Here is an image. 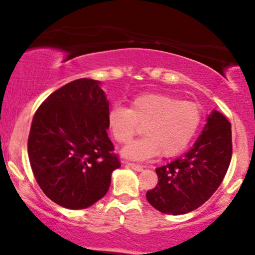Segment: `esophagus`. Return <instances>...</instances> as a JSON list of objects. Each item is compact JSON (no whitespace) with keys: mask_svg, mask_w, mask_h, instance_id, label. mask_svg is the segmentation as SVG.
<instances>
[{"mask_svg":"<svg viewBox=\"0 0 255 255\" xmlns=\"http://www.w3.org/2000/svg\"><path fill=\"white\" fill-rule=\"evenodd\" d=\"M125 163H126V165H128L129 168H131L133 170H135V171H142V170H144V168H142V166L139 165V164H134V163H130V162H125Z\"/></svg>","mask_w":255,"mask_h":255,"instance_id":"34e87169","label":"esophagus"}]
</instances>
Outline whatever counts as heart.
<instances>
[{
    "label": "heart",
    "instance_id": "obj_1",
    "mask_svg": "<svg viewBox=\"0 0 255 255\" xmlns=\"http://www.w3.org/2000/svg\"><path fill=\"white\" fill-rule=\"evenodd\" d=\"M203 121V110L194 102L181 101L166 93H144L129 108L115 107L108 114V126L118 144H128L142 127L144 137L122 150L125 157L145 160L157 156L181 153Z\"/></svg>",
    "mask_w": 255,
    "mask_h": 255
}]
</instances>
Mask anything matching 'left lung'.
Listing matches in <instances>:
<instances>
[{
	"label": "left lung",
	"mask_w": 255,
	"mask_h": 255,
	"mask_svg": "<svg viewBox=\"0 0 255 255\" xmlns=\"http://www.w3.org/2000/svg\"><path fill=\"white\" fill-rule=\"evenodd\" d=\"M231 154V124L213 110L191 150L156 169L158 183L146 193L147 201L166 215L197 210L217 191L229 168Z\"/></svg>",
	"instance_id": "1"
}]
</instances>
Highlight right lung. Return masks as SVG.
<instances>
[{
    "label": "right lung",
    "mask_w": 255,
    "mask_h": 255,
    "mask_svg": "<svg viewBox=\"0 0 255 255\" xmlns=\"http://www.w3.org/2000/svg\"><path fill=\"white\" fill-rule=\"evenodd\" d=\"M99 84L78 79L64 85L32 120V171L44 194L66 209H86L103 198L111 172L121 166L107 133L109 102Z\"/></svg>",
    "instance_id": "1"
}]
</instances>
